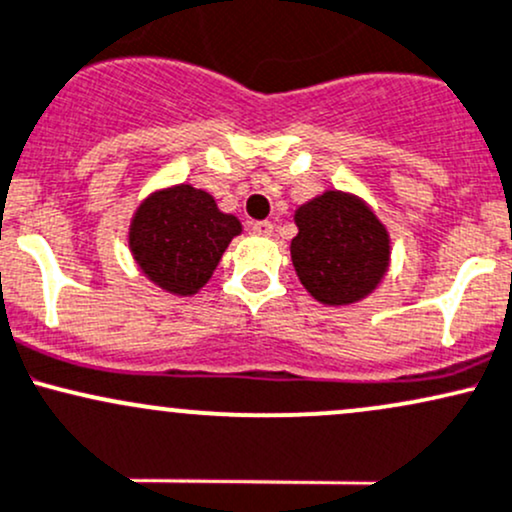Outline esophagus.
Wrapping results in <instances>:
<instances>
[{
    "mask_svg": "<svg viewBox=\"0 0 512 512\" xmlns=\"http://www.w3.org/2000/svg\"><path fill=\"white\" fill-rule=\"evenodd\" d=\"M251 232L258 234V237H268V234H273V222H268V220L251 222Z\"/></svg>",
    "mask_w": 512,
    "mask_h": 512,
    "instance_id": "34e87169",
    "label": "esophagus"
}]
</instances>
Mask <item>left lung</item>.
I'll return each instance as SVG.
<instances>
[{"label":"left lung","instance_id":"8db88e82","mask_svg":"<svg viewBox=\"0 0 512 512\" xmlns=\"http://www.w3.org/2000/svg\"><path fill=\"white\" fill-rule=\"evenodd\" d=\"M295 225L292 266L314 300L353 304L380 285L389 266V234L363 200L326 191L297 208Z\"/></svg>","mask_w":512,"mask_h":512}]
</instances>
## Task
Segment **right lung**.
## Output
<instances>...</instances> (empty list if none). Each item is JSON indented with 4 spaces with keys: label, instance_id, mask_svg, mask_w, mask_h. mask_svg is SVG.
<instances>
[{
    "label": "right lung",
    "instance_id": "obj_1",
    "mask_svg": "<svg viewBox=\"0 0 512 512\" xmlns=\"http://www.w3.org/2000/svg\"><path fill=\"white\" fill-rule=\"evenodd\" d=\"M239 232L237 217L217 210L210 193L181 183L152 193L137 208L130 251L154 285L174 295H193L208 283Z\"/></svg>",
    "mask_w": 512,
    "mask_h": 512
}]
</instances>
